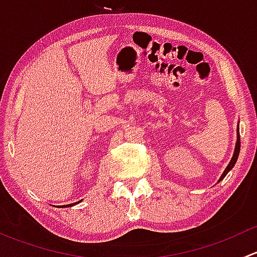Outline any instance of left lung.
<instances>
[{
    "label": "left lung",
    "instance_id": "obj_1",
    "mask_svg": "<svg viewBox=\"0 0 257 257\" xmlns=\"http://www.w3.org/2000/svg\"><path fill=\"white\" fill-rule=\"evenodd\" d=\"M239 153H240V134H239V124H237V139H236V144H235V150H234V154H232V158L231 160H230V163L227 164V167L225 168L224 173L221 174V177H220L219 180H217V183H220V181L222 180L225 177H226L227 173L230 172V170L234 168V165L236 164V160L237 158H239Z\"/></svg>",
    "mask_w": 257,
    "mask_h": 257
}]
</instances>
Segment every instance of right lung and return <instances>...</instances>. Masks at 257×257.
I'll return each instance as SVG.
<instances>
[{"instance_id":"add662e5","label":"right lung","mask_w":257,"mask_h":257,"mask_svg":"<svg viewBox=\"0 0 257 257\" xmlns=\"http://www.w3.org/2000/svg\"><path fill=\"white\" fill-rule=\"evenodd\" d=\"M79 203V201H78ZM78 203H74V204H78ZM74 204H68V205H66V206H72V205H74Z\"/></svg>"}]
</instances>
